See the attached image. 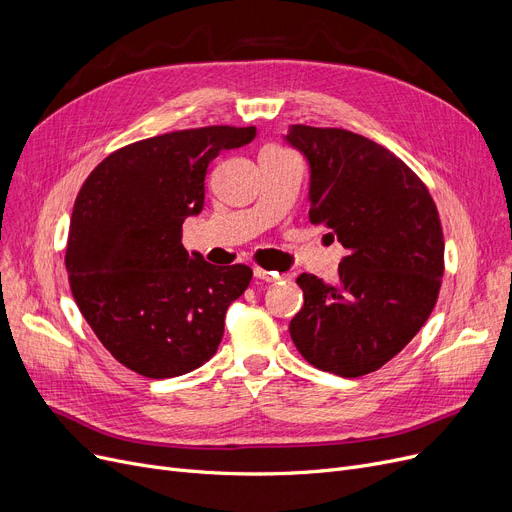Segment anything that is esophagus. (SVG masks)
Listing matches in <instances>:
<instances>
[{"label":"esophagus","mask_w":512,"mask_h":512,"mask_svg":"<svg viewBox=\"0 0 512 512\" xmlns=\"http://www.w3.org/2000/svg\"><path fill=\"white\" fill-rule=\"evenodd\" d=\"M254 277L260 279V281H266V283H275L281 279L279 273H273V271H266V269H260V266H256L254 269Z\"/></svg>","instance_id":"34e87169"}]
</instances>
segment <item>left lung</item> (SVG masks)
I'll return each mask as SVG.
<instances>
[{"label": "left lung", "mask_w": 512, "mask_h": 512, "mask_svg": "<svg viewBox=\"0 0 512 512\" xmlns=\"http://www.w3.org/2000/svg\"><path fill=\"white\" fill-rule=\"evenodd\" d=\"M310 164V223L346 248L337 279L302 273L289 335L312 367L360 377L392 360L429 319L444 277V233L425 183L383 145L346 129L291 125Z\"/></svg>", "instance_id": "1"}]
</instances>
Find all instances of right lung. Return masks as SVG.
I'll return each mask as SVG.
<instances>
[{
  "label": "right lung",
  "mask_w": 512,
  "mask_h": 512,
  "mask_svg": "<svg viewBox=\"0 0 512 512\" xmlns=\"http://www.w3.org/2000/svg\"><path fill=\"white\" fill-rule=\"evenodd\" d=\"M256 127H202L125 145L97 164L72 208L66 271L85 321L127 369L179 377L208 362L227 308L248 289L246 264L187 252L181 227L204 208L208 164Z\"/></svg>",
  "instance_id": "right-lung-1"
}]
</instances>
